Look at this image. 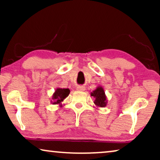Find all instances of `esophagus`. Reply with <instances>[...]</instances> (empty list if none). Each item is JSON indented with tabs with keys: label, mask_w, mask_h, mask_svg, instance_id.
I'll list each match as a JSON object with an SVG mask.
<instances>
[{
	"label": "esophagus",
	"mask_w": 160,
	"mask_h": 160,
	"mask_svg": "<svg viewBox=\"0 0 160 160\" xmlns=\"http://www.w3.org/2000/svg\"><path fill=\"white\" fill-rule=\"evenodd\" d=\"M85 87L84 86H78L77 87H76V89L78 91H84L85 90Z\"/></svg>",
	"instance_id": "34e87169"
}]
</instances>
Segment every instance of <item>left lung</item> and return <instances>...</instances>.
Returning <instances> with one entry per match:
<instances>
[{
    "mask_svg": "<svg viewBox=\"0 0 160 160\" xmlns=\"http://www.w3.org/2000/svg\"><path fill=\"white\" fill-rule=\"evenodd\" d=\"M90 95L95 98L94 103L97 108H103L106 106L108 100L103 87L102 86H98L95 90L92 92Z\"/></svg>",
    "mask_w": 160,
    "mask_h": 160,
    "instance_id": "8db88e82",
    "label": "left lung"
}]
</instances>
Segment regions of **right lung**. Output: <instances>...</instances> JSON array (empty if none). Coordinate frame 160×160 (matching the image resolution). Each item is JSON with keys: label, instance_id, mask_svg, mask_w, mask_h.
Segmentation results:
<instances>
[{"label": "right lung", "instance_id": "add662e5", "mask_svg": "<svg viewBox=\"0 0 160 160\" xmlns=\"http://www.w3.org/2000/svg\"><path fill=\"white\" fill-rule=\"evenodd\" d=\"M69 89L57 88L53 93V95H52L51 103L53 105H59V106L62 107V102H63V100L69 95Z\"/></svg>", "mask_w": 160, "mask_h": 160}]
</instances>
